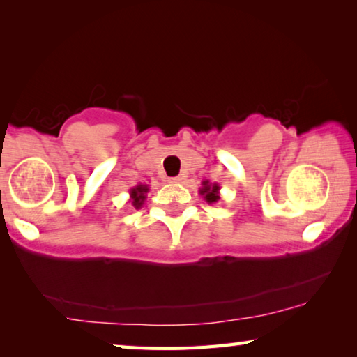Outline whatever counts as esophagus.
Returning a JSON list of instances; mask_svg holds the SVG:
<instances>
[{"label": "esophagus", "mask_w": 357, "mask_h": 357, "mask_svg": "<svg viewBox=\"0 0 357 357\" xmlns=\"http://www.w3.org/2000/svg\"><path fill=\"white\" fill-rule=\"evenodd\" d=\"M184 179V176H174V178H168V183H181Z\"/></svg>", "instance_id": "obj_1"}]
</instances>
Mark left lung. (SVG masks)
<instances>
[{
	"instance_id": "8db88e82",
	"label": "left lung",
	"mask_w": 357,
	"mask_h": 357,
	"mask_svg": "<svg viewBox=\"0 0 357 357\" xmlns=\"http://www.w3.org/2000/svg\"><path fill=\"white\" fill-rule=\"evenodd\" d=\"M200 195L206 200V203L213 204L220 200V185L217 183H209V181H203L200 187Z\"/></svg>"
}]
</instances>
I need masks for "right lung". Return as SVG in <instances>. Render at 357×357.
<instances>
[{
  "mask_svg": "<svg viewBox=\"0 0 357 357\" xmlns=\"http://www.w3.org/2000/svg\"><path fill=\"white\" fill-rule=\"evenodd\" d=\"M148 192H149L148 184H137L135 187H132V189L129 190L132 206H134L135 209H140L144 204V200H146Z\"/></svg>",
  "mask_w": 357,
  "mask_h": 357,
  "instance_id": "1",
  "label": "right lung"
}]
</instances>
